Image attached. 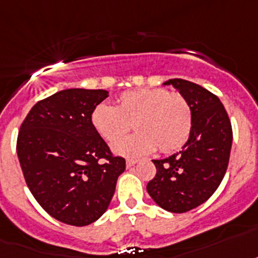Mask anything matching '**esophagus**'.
Here are the masks:
<instances>
[{"label": "esophagus", "mask_w": 258, "mask_h": 258, "mask_svg": "<svg viewBox=\"0 0 258 258\" xmlns=\"http://www.w3.org/2000/svg\"><path fill=\"white\" fill-rule=\"evenodd\" d=\"M138 162H139L138 159H127V160H125V165H127V168H131V167L135 165Z\"/></svg>", "instance_id": "esophagus-1"}]
</instances>
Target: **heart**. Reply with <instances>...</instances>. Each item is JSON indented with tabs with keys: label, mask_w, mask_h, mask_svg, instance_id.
I'll use <instances>...</instances> for the list:
<instances>
[{
	"label": "heart",
	"mask_w": 258,
	"mask_h": 258,
	"mask_svg": "<svg viewBox=\"0 0 258 258\" xmlns=\"http://www.w3.org/2000/svg\"><path fill=\"white\" fill-rule=\"evenodd\" d=\"M91 124L102 139L112 144L122 139L134 124L138 133L120 140L114 151L124 156L163 154L180 150L192 133V110L183 95L165 89L124 91L116 107L98 104L91 112Z\"/></svg>",
	"instance_id": "1"
}]
</instances>
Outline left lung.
<instances>
[{
	"instance_id": "left-lung-1",
	"label": "left lung",
	"mask_w": 258,
	"mask_h": 258,
	"mask_svg": "<svg viewBox=\"0 0 258 258\" xmlns=\"http://www.w3.org/2000/svg\"><path fill=\"white\" fill-rule=\"evenodd\" d=\"M188 100L192 110V133L183 150L152 160L156 175L147 192L165 211L184 213L208 200L227 172L232 147V124L215 94L185 79H169Z\"/></svg>"
}]
</instances>
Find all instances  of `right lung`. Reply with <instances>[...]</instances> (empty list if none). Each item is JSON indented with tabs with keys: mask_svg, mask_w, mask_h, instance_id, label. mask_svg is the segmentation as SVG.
Masks as SVG:
<instances>
[{
	"mask_svg": "<svg viewBox=\"0 0 258 258\" xmlns=\"http://www.w3.org/2000/svg\"><path fill=\"white\" fill-rule=\"evenodd\" d=\"M106 90L68 89L31 107L21 124L17 155L30 192L60 223L85 227L114 196L125 160L114 156L91 124Z\"/></svg>",
	"mask_w": 258,
	"mask_h": 258,
	"instance_id": "obj_1",
	"label": "right lung"
}]
</instances>
